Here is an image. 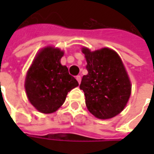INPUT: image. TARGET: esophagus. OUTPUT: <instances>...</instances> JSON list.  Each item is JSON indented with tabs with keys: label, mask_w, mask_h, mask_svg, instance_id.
<instances>
[{
	"label": "esophagus",
	"mask_w": 154,
	"mask_h": 154,
	"mask_svg": "<svg viewBox=\"0 0 154 154\" xmlns=\"http://www.w3.org/2000/svg\"><path fill=\"white\" fill-rule=\"evenodd\" d=\"M76 79H77V82H78V83L80 84L81 80H82V77H81V76H77V77H76Z\"/></svg>",
	"instance_id": "obj_1"
}]
</instances>
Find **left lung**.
Returning <instances> with one entry per match:
<instances>
[{
    "mask_svg": "<svg viewBox=\"0 0 154 154\" xmlns=\"http://www.w3.org/2000/svg\"><path fill=\"white\" fill-rule=\"evenodd\" d=\"M88 73L84 75L80 89L86 105L100 119L113 118L122 111L131 94V83L121 58L108 48L91 51L82 48Z\"/></svg>",
    "mask_w": 154,
    "mask_h": 154,
    "instance_id": "left-lung-1",
    "label": "left lung"
}]
</instances>
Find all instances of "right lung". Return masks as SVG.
I'll use <instances>...</instances> for the list:
<instances>
[{
    "label": "right lung",
    "mask_w": 154,
    "mask_h": 154,
    "mask_svg": "<svg viewBox=\"0 0 154 154\" xmlns=\"http://www.w3.org/2000/svg\"><path fill=\"white\" fill-rule=\"evenodd\" d=\"M63 54V51L57 48H44L27 72L26 95L29 102L41 113L55 112L64 103L67 93L78 86L67 67L61 64Z\"/></svg>",
    "instance_id": "obj_1"
}]
</instances>
